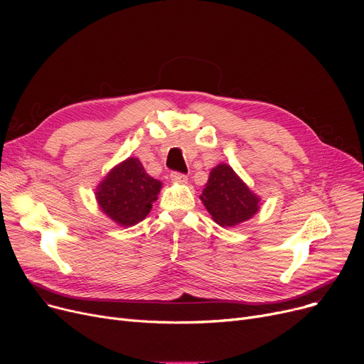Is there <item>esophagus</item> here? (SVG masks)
Returning <instances> with one entry per match:
<instances>
[{"mask_svg":"<svg viewBox=\"0 0 364 364\" xmlns=\"http://www.w3.org/2000/svg\"><path fill=\"white\" fill-rule=\"evenodd\" d=\"M171 180L176 181V183H180V184H186L187 183V176L183 174V172H178V171H172L171 172Z\"/></svg>","mask_w":364,"mask_h":364,"instance_id":"obj_1","label":"esophagus"}]
</instances>
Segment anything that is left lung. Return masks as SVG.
I'll list each match as a JSON object with an SVG mask.
<instances>
[{
  "mask_svg": "<svg viewBox=\"0 0 364 364\" xmlns=\"http://www.w3.org/2000/svg\"><path fill=\"white\" fill-rule=\"evenodd\" d=\"M208 213L223 227H233L258 213L259 199L225 164L215 166L200 195Z\"/></svg>",
  "mask_w": 364,
  "mask_h": 364,
  "instance_id": "left-lung-1",
  "label": "left lung"
}]
</instances>
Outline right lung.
<instances>
[{
    "mask_svg": "<svg viewBox=\"0 0 364 364\" xmlns=\"http://www.w3.org/2000/svg\"><path fill=\"white\" fill-rule=\"evenodd\" d=\"M161 187L162 183L151 178L139 159L128 158L109 172L95 196L107 217L129 227L147 217Z\"/></svg>",
    "mask_w": 364,
    "mask_h": 364,
    "instance_id": "add662e5",
    "label": "right lung"
}]
</instances>
